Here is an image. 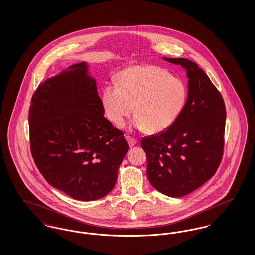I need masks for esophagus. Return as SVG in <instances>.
Returning a JSON list of instances; mask_svg holds the SVG:
<instances>
[{"label":"esophagus","instance_id":"obj_1","mask_svg":"<svg viewBox=\"0 0 255 255\" xmlns=\"http://www.w3.org/2000/svg\"><path fill=\"white\" fill-rule=\"evenodd\" d=\"M126 140H127V142L129 143V145L131 146V147H133V146L136 144V140L132 136H129V135L126 136Z\"/></svg>","mask_w":255,"mask_h":255}]
</instances>
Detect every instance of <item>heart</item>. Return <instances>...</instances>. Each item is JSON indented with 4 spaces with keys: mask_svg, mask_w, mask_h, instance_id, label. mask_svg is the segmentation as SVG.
Returning <instances> with one entry per match:
<instances>
[{
    "mask_svg": "<svg viewBox=\"0 0 255 255\" xmlns=\"http://www.w3.org/2000/svg\"><path fill=\"white\" fill-rule=\"evenodd\" d=\"M182 80L157 66H133L122 71L118 85L107 86L102 93V106L111 122L122 125L133 114V125L158 133L177 121L186 101Z\"/></svg>",
    "mask_w": 255,
    "mask_h": 255,
    "instance_id": "1",
    "label": "heart"
}]
</instances>
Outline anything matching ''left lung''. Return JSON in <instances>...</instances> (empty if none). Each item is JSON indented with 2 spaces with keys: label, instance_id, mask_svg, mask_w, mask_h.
<instances>
[{
  "label": "left lung",
  "instance_id": "obj_1",
  "mask_svg": "<svg viewBox=\"0 0 255 255\" xmlns=\"http://www.w3.org/2000/svg\"><path fill=\"white\" fill-rule=\"evenodd\" d=\"M163 59L185 70L187 99L172 126L141 140L147 158V177L158 192L182 197L206 183L223 158L226 107L206 73L185 58Z\"/></svg>",
  "mask_w": 255,
  "mask_h": 255
}]
</instances>
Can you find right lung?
Returning <instances> with one entry per match:
<instances>
[{"label": "right lung", "instance_id": "right-lung-1", "mask_svg": "<svg viewBox=\"0 0 255 255\" xmlns=\"http://www.w3.org/2000/svg\"><path fill=\"white\" fill-rule=\"evenodd\" d=\"M103 116L86 62L45 80L31 98L28 125L37 168L52 187L78 201L108 194L129 150L122 131Z\"/></svg>", "mask_w": 255, "mask_h": 255}]
</instances>
